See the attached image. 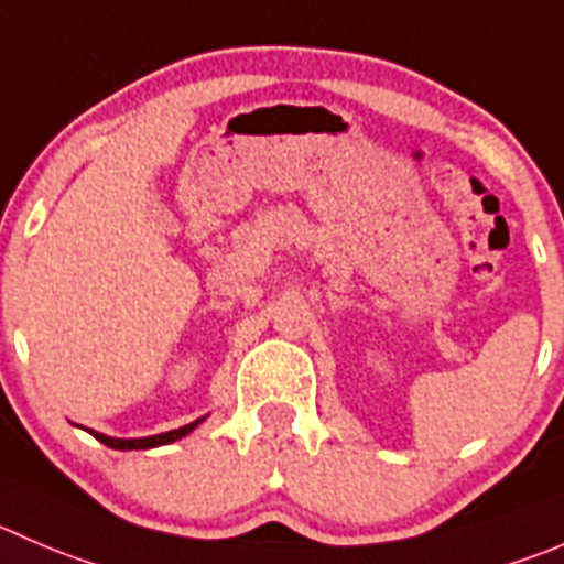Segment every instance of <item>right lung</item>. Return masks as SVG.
I'll use <instances>...</instances> for the list:
<instances>
[{
	"mask_svg": "<svg viewBox=\"0 0 564 564\" xmlns=\"http://www.w3.org/2000/svg\"><path fill=\"white\" fill-rule=\"evenodd\" d=\"M205 417H196V421L187 423V426L171 429V432H163V434H152V437L124 440V437H107V434H99V432H90V434H94V437L99 440V443H105V446L118 448V452H132V448H135V452H138V448H158V446H165V443H174V440H182V437H185V434H191L193 429L198 426V423L205 421Z\"/></svg>",
	"mask_w": 564,
	"mask_h": 564,
	"instance_id": "add662e5",
	"label": "right lung"
}]
</instances>
